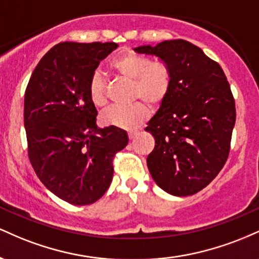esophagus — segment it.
Listing matches in <instances>:
<instances>
[{
	"instance_id": "34e87169",
	"label": "esophagus",
	"mask_w": 259,
	"mask_h": 259,
	"mask_svg": "<svg viewBox=\"0 0 259 259\" xmlns=\"http://www.w3.org/2000/svg\"><path fill=\"white\" fill-rule=\"evenodd\" d=\"M138 132H132V133H129L127 134V136H129V140H133V139H135L136 136H138Z\"/></svg>"
}]
</instances>
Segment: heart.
Segmentation results:
<instances>
[{"label": "heart", "mask_w": 259, "mask_h": 259, "mask_svg": "<svg viewBox=\"0 0 259 259\" xmlns=\"http://www.w3.org/2000/svg\"><path fill=\"white\" fill-rule=\"evenodd\" d=\"M112 70L120 78L132 81V99L138 101L127 107H111L101 114L107 126L134 130L148 118L150 108L158 109L165 103L173 88V74L168 65L153 62L135 52H124L111 63ZM89 96L96 107L107 103V82L102 74L95 73L89 81Z\"/></svg>", "instance_id": "obj_1"}]
</instances>
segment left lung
<instances>
[{
    "instance_id": "1",
    "label": "left lung",
    "mask_w": 259,
    "mask_h": 259,
    "mask_svg": "<svg viewBox=\"0 0 259 259\" xmlns=\"http://www.w3.org/2000/svg\"><path fill=\"white\" fill-rule=\"evenodd\" d=\"M134 51L154 56L173 74L168 100L145 129L156 144L148 170L168 194L194 195L219 174L230 152L236 109L227 76L200 47L181 38Z\"/></svg>"
}]
</instances>
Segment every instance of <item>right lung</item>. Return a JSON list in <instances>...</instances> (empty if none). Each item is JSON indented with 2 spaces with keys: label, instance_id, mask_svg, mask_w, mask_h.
Masks as SVG:
<instances>
[{
  "label": "right lung",
  "instance_id": "obj_1",
  "mask_svg": "<svg viewBox=\"0 0 259 259\" xmlns=\"http://www.w3.org/2000/svg\"><path fill=\"white\" fill-rule=\"evenodd\" d=\"M115 42H61L41 58L26 86L24 126L35 173L68 203L91 204L108 190L113 158L127 145L126 133L99 129L89 81Z\"/></svg>",
  "mask_w": 259,
  "mask_h": 259
}]
</instances>
